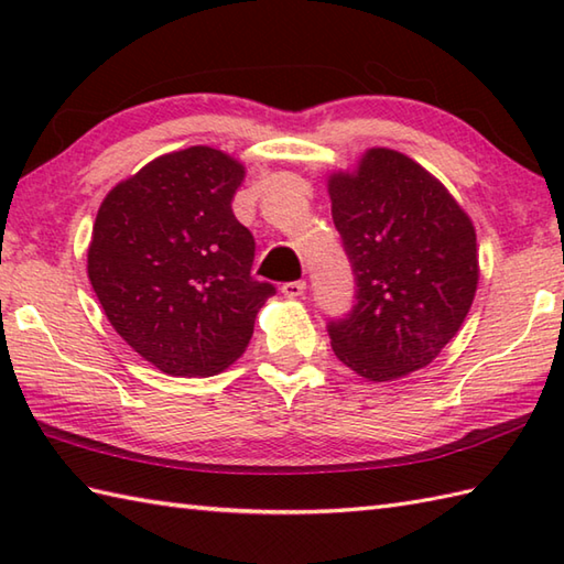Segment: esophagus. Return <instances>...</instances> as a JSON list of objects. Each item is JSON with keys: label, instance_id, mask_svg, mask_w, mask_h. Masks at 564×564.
Segmentation results:
<instances>
[{"label": "esophagus", "instance_id": "obj_1", "mask_svg": "<svg viewBox=\"0 0 564 564\" xmlns=\"http://www.w3.org/2000/svg\"><path fill=\"white\" fill-rule=\"evenodd\" d=\"M281 293L285 297H301L305 293V281H291L281 285Z\"/></svg>", "mask_w": 564, "mask_h": 564}]
</instances>
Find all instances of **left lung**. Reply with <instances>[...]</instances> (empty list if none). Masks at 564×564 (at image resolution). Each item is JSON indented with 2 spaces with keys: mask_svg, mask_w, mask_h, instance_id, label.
I'll use <instances>...</instances> for the list:
<instances>
[{
  "mask_svg": "<svg viewBox=\"0 0 564 564\" xmlns=\"http://www.w3.org/2000/svg\"><path fill=\"white\" fill-rule=\"evenodd\" d=\"M332 218L354 263V313L329 322L344 366L390 382L429 366L470 313L480 254L470 215L422 164L366 150L327 176Z\"/></svg>",
  "mask_w": 564,
  "mask_h": 564,
  "instance_id": "8db88e82",
  "label": "left lung"
}]
</instances>
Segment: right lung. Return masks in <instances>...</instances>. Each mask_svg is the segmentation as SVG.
<instances>
[{"mask_svg": "<svg viewBox=\"0 0 564 564\" xmlns=\"http://www.w3.org/2000/svg\"><path fill=\"white\" fill-rule=\"evenodd\" d=\"M242 178L232 154L194 145L154 158L99 206L91 289L121 339L166 376L232 366L275 293L249 273L254 237L230 206Z\"/></svg>", "mask_w": 564, "mask_h": 564, "instance_id": "obj_1", "label": "right lung"}]
</instances>
